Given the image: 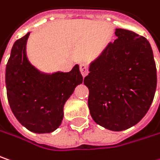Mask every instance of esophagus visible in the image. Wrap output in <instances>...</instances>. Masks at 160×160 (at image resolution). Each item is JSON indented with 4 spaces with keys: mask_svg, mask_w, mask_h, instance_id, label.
<instances>
[{
    "mask_svg": "<svg viewBox=\"0 0 160 160\" xmlns=\"http://www.w3.org/2000/svg\"><path fill=\"white\" fill-rule=\"evenodd\" d=\"M80 71H81V74H82V76H84V77L87 76V74H88V68L86 67V65L84 64V63L80 64Z\"/></svg>",
    "mask_w": 160,
    "mask_h": 160,
    "instance_id": "34e87169",
    "label": "esophagus"
}]
</instances>
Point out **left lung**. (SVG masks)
<instances>
[{
    "mask_svg": "<svg viewBox=\"0 0 160 160\" xmlns=\"http://www.w3.org/2000/svg\"><path fill=\"white\" fill-rule=\"evenodd\" d=\"M113 43L89 64L84 84L93 121L113 132L137 124L150 107L157 88L153 51L147 38L116 28Z\"/></svg>",
    "mask_w": 160,
    "mask_h": 160,
    "instance_id": "1",
    "label": "left lung"
}]
</instances>
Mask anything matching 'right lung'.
<instances>
[{
    "label": "right lung",
    "instance_id": "obj_1",
    "mask_svg": "<svg viewBox=\"0 0 160 160\" xmlns=\"http://www.w3.org/2000/svg\"><path fill=\"white\" fill-rule=\"evenodd\" d=\"M29 34L12 47L5 73L7 96L21 125L35 133H50L60 126L64 105L76 86L83 83V76L77 64L66 73H45L33 66L27 56Z\"/></svg>",
    "mask_w": 160,
    "mask_h": 160
}]
</instances>
